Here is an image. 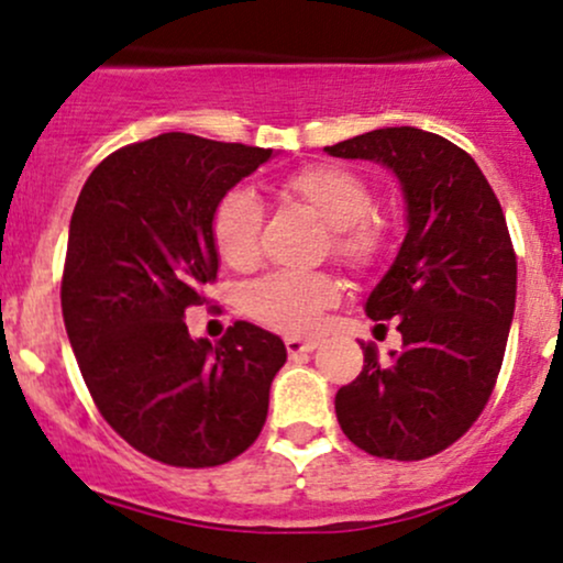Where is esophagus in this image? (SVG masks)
Returning a JSON list of instances; mask_svg holds the SVG:
<instances>
[{"label": "esophagus", "instance_id": "obj_1", "mask_svg": "<svg viewBox=\"0 0 563 563\" xmlns=\"http://www.w3.org/2000/svg\"><path fill=\"white\" fill-rule=\"evenodd\" d=\"M286 349L290 357H296V354H309L318 349V341L314 339H296V335H290V339H286Z\"/></svg>", "mask_w": 563, "mask_h": 563}]
</instances>
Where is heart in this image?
<instances>
[{"mask_svg": "<svg viewBox=\"0 0 563 563\" xmlns=\"http://www.w3.org/2000/svg\"><path fill=\"white\" fill-rule=\"evenodd\" d=\"M290 198L318 214L333 230V251L352 267H371L389 245V228L371 214L373 192L363 177L344 166L314 164L283 183ZM262 203L254 192L230 190L219 198L211 217L214 245L230 267L256 260ZM339 296L335 283L320 273H275L245 290V312L262 325L283 333L312 331L320 312Z\"/></svg>", "mask_w": 563, "mask_h": 563, "instance_id": "b5f03b06", "label": "heart"}]
</instances>
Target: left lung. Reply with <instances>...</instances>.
Instances as JSON below:
<instances>
[{"label": "left lung", "instance_id": "1", "mask_svg": "<svg viewBox=\"0 0 563 563\" xmlns=\"http://www.w3.org/2000/svg\"><path fill=\"white\" fill-rule=\"evenodd\" d=\"M322 151L380 164L405 200V241L365 301L371 320H397L402 349L380 360L363 344L335 418L360 450L421 461L466 434L500 373L516 307L506 217L476 161L439 134L373 129Z\"/></svg>", "mask_w": 563, "mask_h": 563}]
</instances>
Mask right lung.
I'll return each instance as SVG.
<instances>
[{"label": "right lung", "mask_w": 563, "mask_h": 563, "mask_svg": "<svg viewBox=\"0 0 563 563\" xmlns=\"http://www.w3.org/2000/svg\"><path fill=\"white\" fill-rule=\"evenodd\" d=\"M273 156L166 132L111 153L76 200L60 290L70 349L102 418L153 461L222 466L267 421L280 335L238 320L211 344L185 309L217 277L219 198Z\"/></svg>", "instance_id": "add662e5"}]
</instances>
